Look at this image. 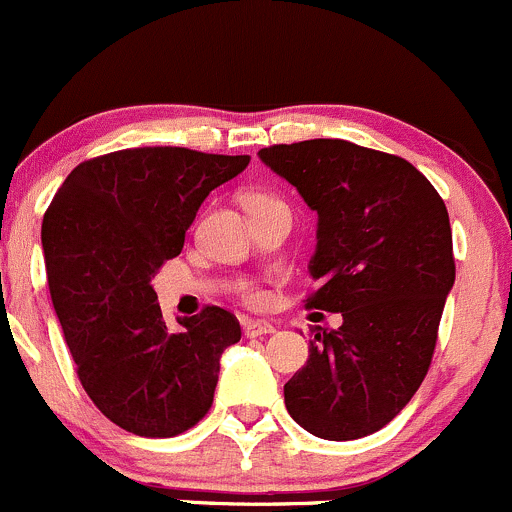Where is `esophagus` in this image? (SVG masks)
Listing matches in <instances>:
<instances>
[{
  "label": "esophagus",
  "mask_w": 512,
  "mask_h": 512,
  "mask_svg": "<svg viewBox=\"0 0 512 512\" xmlns=\"http://www.w3.org/2000/svg\"><path fill=\"white\" fill-rule=\"evenodd\" d=\"M273 325L266 323V320H246L244 323V333L246 337H261V335H271L273 333Z\"/></svg>",
  "instance_id": "esophagus-1"
}]
</instances>
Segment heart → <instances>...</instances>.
Masks as SVG:
<instances>
[{
  "label": "heart",
  "mask_w": 512,
  "mask_h": 512,
  "mask_svg": "<svg viewBox=\"0 0 512 512\" xmlns=\"http://www.w3.org/2000/svg\"><path fill=\"white\" fill-rule=\"evenodd\" d=\"M244 204L246 209H251V207H263V204H281V202H278L276 197H271V194L256 192V194H249V197L244 199ZM241 298H244L249 305H258L263 300V293L254 286H244L241 288Z\"/></svg>",
  "instance_id": "b5f03b06"
}]
</instances>
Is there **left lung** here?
I'll return each mask as SVG.
<instances>
[{
	"label": "left lung",
	"mask_w": 512,
	"mask_h": 512,
	"mask_svg": "<svg viewBox=\"0 0 512 512\" xmlns=\"http://www.w3.org/2000/svg\"><path fill=\"white\" fill-rule=\"evenodd\" d=\"M258 157L318 212L305 308L342 313L313 330L310 355L283 387L313 436L352 441L387 426L429 372L456 281L449 212L412 162L347 140L271 145Z\"/></svg>",
	"instance_id": "obj_1"
}]
</instances>
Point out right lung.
Listing matches in <instances>:
<instances>
[{
    "label": "right lung",
    "mask_w": 512,
    "mask_h": 512,
    "mask_svg": "<svg viewBox=\"0 0 512 512\" xmlns=\"http://www.w3.org/2000/svg\"><path fill=\"white\" fill-rule=\"evenodd\" d=\"M249 155L133 147L81 162L41 224L46 276L78 379L113 424L170 439L207 416L236 315L207 305L167 328L152 278L175 258L197 209Z\"/></svg>",
    "instance_id": "add662e5"
}]
</instances>
